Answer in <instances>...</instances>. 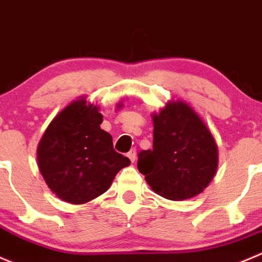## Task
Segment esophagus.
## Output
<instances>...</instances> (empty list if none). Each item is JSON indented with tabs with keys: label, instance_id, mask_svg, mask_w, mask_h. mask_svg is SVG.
I'll use <instances>...</instances> for the list:
<instances>
[{
	"label": "esophagus",
	"instance_id": "obj_1",
	"mask_svg": "<svg viewBox=\"0 0 262 262\" xmlns=\"http://www.w3.org/2000/svg\"><path fill=\"white\" fill-rule=\"evenodd\" d=\"M128 157H129V159H130L132 162L136 161V159H137V149L136 148H132L130 151L128 152Z\"/></svg>",
	"mask_w": 262,
	"mask_h": 262
}]
</instances>
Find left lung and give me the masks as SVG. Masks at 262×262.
<instances>
[{
	"instance_id": "left-lung-1",
	"label": "left lung",
	"mask_w": 262,
	"mask_h": 262,
	"mask_svg": "<svg viewBox=\"0 0 262 262\" xmlns=\"http://www.w3.org/2000/svg\"><path fill=\"white\" fill-rule=\"evenodd\" d=\"M137 166L154 192L182 201L200 194L214 179L217 147L201 118L178 101L154 115V147L139 152Z\"/></svg>"
}]
</instances>
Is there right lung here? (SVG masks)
<instances>
[{
    "mask_svg": "<svg viewBox=\"0 0 262 262\" xmlns=\"http://www.w3.org/2000/svg\"><path fill=\"white\" fill-rule=\"evenodd\" d=\"M97 106L78 100L48 125L38 144V166L50 189L62 201L85 204L108 189L130 160L114 149L113 137L101 129Z\"/></svg>",
    "mask_w": 262,
    "mask_h": 262,
    "instance_id": "right-lung-1",
    "label": "right lung"
}]
</instances>
